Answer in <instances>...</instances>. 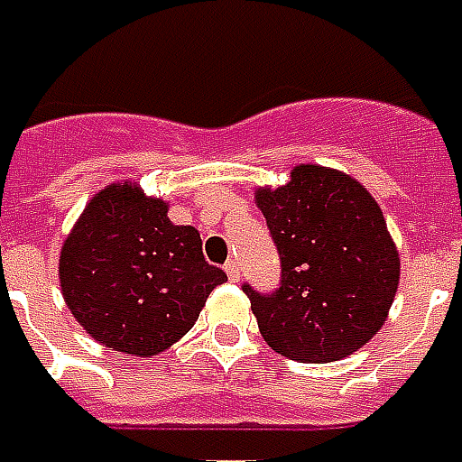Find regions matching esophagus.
Instances as JSON below:
<instances>
[{"instance_id":"34e87169","label":"esophagus","mask_w":462,"mask_h":462,"mask_svg":"<svg viewBox=\"0 0 462 462\" xmlns=\"http://www.w3.org/2000/svg\"><path fill=\"white\" fill-rule=\"evenodd\" d=\"M224 268L231 281H238V278H241V268H238V261H234V258H231V261H228Z\"/></svg>"}]
</instances>
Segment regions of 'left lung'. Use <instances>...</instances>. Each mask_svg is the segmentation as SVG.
Listing matches in <instances>:
<instances>
[{
  "mask_svg": "<svg viewBox=\"0 0 462 462\" xmlns=\"http://www.w3.org/2000/svg\"><path fill=\"white\" fill-rule=\"evenodd\" d=\"M281 254V289L244 286L263 341L299 363H333L381 330L393 306L401 256L381 206L353 176L299 163L289 184L256 189Z\"/></svg>",
  "mask_w": 462,
  "mask_h": 462,
  "instance_id": "left-lung-1",
  "label": "left lung"
}]
</instances>
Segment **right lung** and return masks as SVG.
<instances>
[{"label": "right lung", "mask_w": 462, "mask_h": 462, "mask_svg": "<svg viewBox=\"0 0 462 462\" xmlns=\"http://www.w3.org/2000/svg\"><path fill=\"white\" fill-rule=\"evenodd\" d=\"M224 281L194 226L169 221V204L132 181L91 196L59 254L61 296L77 323L111 351L142 358L184 338Z\"/></svg>", "instance_id": "1"}]
</instances>
